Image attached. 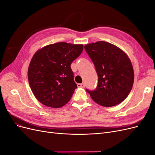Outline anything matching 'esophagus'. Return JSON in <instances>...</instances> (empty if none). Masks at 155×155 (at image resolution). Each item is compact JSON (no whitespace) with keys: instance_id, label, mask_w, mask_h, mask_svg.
Here are the masks:
<instances>
[{"instance_id":"34e87169","label":"esophagus","mask_w":155,"mask_h":155,"mask_svg":"<svg viewBox=\"0 0 155 155\" xmlns=\"http://www.w3.org/2000/svg\"><path fill=\"white\" fill-rule=\"evenodd\" d=\"M77 85L78 87H81V88L85 87V84L84 83H78Z\"/></svg>"}]
</instances>
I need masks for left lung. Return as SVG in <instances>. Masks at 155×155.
Listing matches in <instances>:
<instances>
[{"label":"left lung","mask_w":155,"mask_h":155,"mask_svg":"<svg viewBox=\"0 0 155 155\" xmlns=\"http://www.w3.org/2000/svg\"><path fill=\"white\" fill-rule=\"evenodd\" d=\"M98 77L95 90L87 92L97 104L109 107L127 97L134 83V71L127 54L115 45L99 41L85 46Z\"/></svg>","instance_id":"obj_1"}]
</instances>
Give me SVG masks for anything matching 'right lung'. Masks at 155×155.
Returning a JSON list of instances; mask_svg holds the SVG:
<instances>
[{
	"instance_id": "1",
	"label": "right lung",
	"mask_w": 155,
	"mask_h": 155,
	"mask_svg": "<svg viewBox=\"0 0 155 155\" xmlns=\"http://www.w3.org/2000/svg\"><path fill=\"white\" fill-rule=\"evenodd\" d=\"M83 49V45L57 43L33 56L28 78L33 94L42 104L59 108L69 101L77 88L70 65Z\"/></svg>"
}]
</instances>
